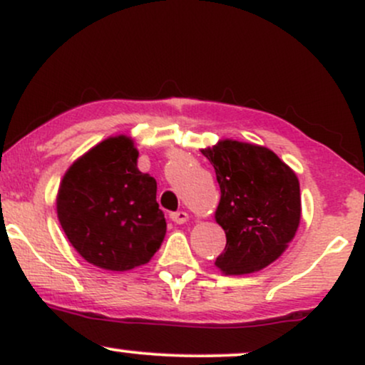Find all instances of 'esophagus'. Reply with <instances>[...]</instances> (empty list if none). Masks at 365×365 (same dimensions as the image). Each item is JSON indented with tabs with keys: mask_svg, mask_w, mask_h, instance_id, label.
Returning <instances> with one entry per match:
<instances>
[{
	"mask_svg": "<svg viewBox=\"0 0 365 365\" xmlns=\"http://www.w3.org/2000/svg\"><path fill=\"white\" fill-rule=\"evenodd\" d=\"M170 217H171V221H175L177 225H183V223H187L188 215L185 211H175V212H170Z\"/></svg>",
	"mask_w": 365,
	"mask_h": 365,
	"instance_id": "esophagus-1",
	"label": "esophagus"
}]
</instances>
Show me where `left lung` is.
Returning <instances> with one entry per match:
<instances>
[{"mask_svg":"<svg viewBox=\"0 0 365 365\" xmlns=\"http://www.w3.org/2000/svg\"><path fill=\"white\" fill-rule=\"evenodd\" d=\"M202 154L215 166L221 190L215 217L226 245L216 266L226 274L262 269L283 254L299 228V178L261 145L226 139Z\"/></svg>","mask_w":365,"mask_h":365,"instance_id":"8db88e82","label":"left lung"}]
</instances>
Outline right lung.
I'll list each match as a JSON object with an SVG mask.
<instances>
[{
  "mask_svg": "<svg viewBox=\"0 0 365 365\" xmlns=\"http://www.w3.org/2000/svg\"><path fill=\"white\" fill-rule=\"evenodd\" d=\"M130 137L103 140L70 166L56 211L70 244L87 262L128 271L149 262L166 235L156 180L137 168Z\"/></svg>",
  "mask_w": 365,
  "mask_h": 365,
  "instance_id": "add662e5",
  "label": "right lung"
}]
</instances>
